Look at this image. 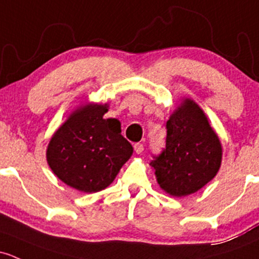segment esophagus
I'll use <instances>...</instances> for the list:
<instances>
[{
  "label": "esophagus",
  "mask_w": 259,
  "mask_h": 259,
  "mask_svg": "<svg viewBox=\"0 0 259 259\" xmlns=\"http://www.w3.org/2000/svg\"><path fill=\"white\" fill-rule=\"evenodd\" d=\"M134 150H135V152H137V154H141V152L144 151V144H141V143L135 144Z\"/></svg>",
  "instance_id": "1"
}]
</instances>
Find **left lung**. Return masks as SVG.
I'll return each instance as SVG.
<instances>
[{"instance_id":"left-lung-1","label":"left lung","mask_w":259,"mask_h":259,"mask_svg":"<svg viewBox=\"0 0 259 259\" xmlns=\"http://www.w3.org/2000/svg\"><path fill=\"white\" fill-rule=\"evenodd\" d=\"M164 151L150 166L166 194L182 197L195 194L219 172L222 145L197 103L184 98L166 122Z\"/></svg>"}]
</instances>
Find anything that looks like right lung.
<instances>
[{"instance_id": "right-lung-1", "label": "right lung", "mask_w": 259, "mask_h": 259, "mask_svg": "<svg viewBox=\"0 0 259 259\" xmlns=\"http://www.w3.org/2000/svg\"><path fill=\"white\" fill-rule=\"evenodd\" d=\"M108 103H87L69 114L52 135L47 162L54 175L78 191L108 187L133 155L118 119H104Z\"/></svg>"}]
</instances>
